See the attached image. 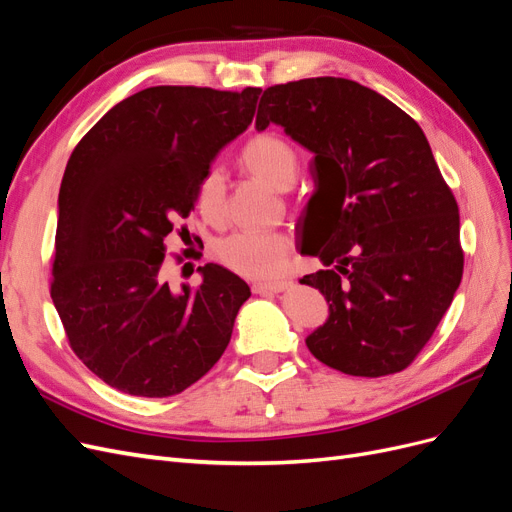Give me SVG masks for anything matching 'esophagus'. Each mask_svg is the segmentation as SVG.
<instances>
[{"instance_id":"obj_1","label":"esophagus","mask_w":512,"mask_h":512,"mask_svg":"<svg viewBox=\"0 0 512 512\" xmlns=\"http://www.w3.org/2000/svg\"><path fill=\"white\" fill-rule=\"evenodd\" d=\"M290 286V282H258V284H252V290L256 294H265V292H284L286 288Z\"/></svg>"}]
</instances>
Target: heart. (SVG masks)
Here are the masks:
<instances>
[{
    "label": "heart",
    "mask_w": 512,
    "mask_h": 512,
    "mask_svg": "<svg viewBox=\"0 0 512 512\" xmlns=\"http://www.w3.org/2000/svg\"><path fill=\"white\" fill-rule=\"evenodd\" d=\"M241 164L247 173L275 190H288L297 177V153L273 134L252 138L243 147ZM226 177L211 168L198 183V209L209 222H222ZM290 239L282 232H235L215 245V258L230 271L252 280H273L288 267Z\"/></svg>",
    "instance_id": "1"
}]
</instances>
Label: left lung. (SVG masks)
I'll return each instance as SVG.
<instances>
[{"label": "left lung", "mask_w": 512, "mask_h": 512, "mask_svg": "<svg viewBox=\"0 0 512 512\" xmlns=\"http://www.w3.org/2000/svg\"><path fill=\"white\" fill-rule=\"evenodd\" d=\"M269 123L312 153L301 254L324 269L329 318L305 344L350 376L406 369L451 307L463 275L459 209L418 123L378 91L318 76L265 89Z\"/></svg>", "instance_id": "1"}]
</instances>
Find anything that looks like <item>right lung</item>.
<instances>
[{"mask_svg": "<svg viewBox=\"0 0 512 512\" xmlns=\"http://www.w3.org/2000/svg\"><path fill=\"white\" fill-rule=\"evenodd\" d=\"M260 87H149L74 147L59 188L51 299L74 354L113 389L170 397L220 361L250 286L220 265L168 286L164 239L215 156L250 126Z\"/></svg>", "mask_w": 512, "mask_h": 512, "instance_id": "right-lung-1", "label": "right lung"}]
</instances>
